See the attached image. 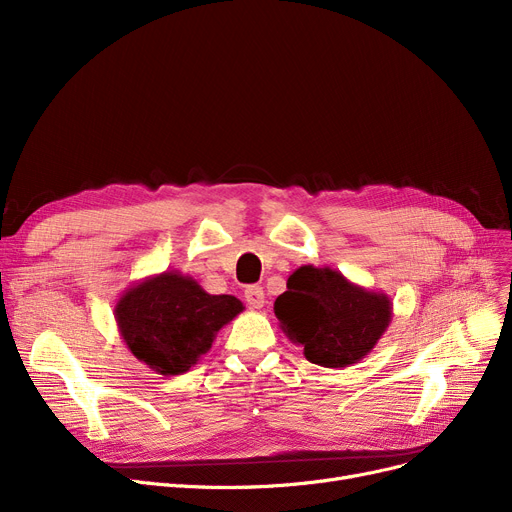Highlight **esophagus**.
I'll use <instances>...</instances> for the list:
<instances>
[{"instance_id": "obj_1", "label": "esophagus", "mask_w": 512, "mask_h": 512, "mask_svg": "<svg viewBox=\"0 0 512 512\" xmlns=\"http://www.w3.org/2000/svg\"><path fill=\"white\" fill-rule=\"evenodd\" d=\"M245 301L251 309H261L265 305V294L261 286H249L245 290Z\"/></svg>"}]
</instances>
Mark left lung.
<instances>
[{"label":"left lung","mask_w":512,"mask_h":512,"mask_svg":"<svg viewBox=\"0 0 512 512\" xmlns=\"http://www.w3.org/2000/svg\"><path fill=\"white\" fill-rule=\"evenodd\" d=\"M274 311L288 340L303 346L307 361L332 369L365 359L392 321L388 294L315 265H303L288 276Z\"/></svg>","instance_id":"obj_1"}]
</instances>
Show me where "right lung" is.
Instances as JSON below:
<instances>
[{
	"label": "right lung",
	"mask_w": 512,
	"mask_h": 512,
	"mask_svg": "<svg viewBox=\"0 0 512 512\" xmlns=\"http://www.w3.org/2000/svg\"><path fill=\"white\" fill-rule=\"evenodd\" d=\"M242 309L232 294H209L195 278L172 270L124 290L114 315L134 357L159 375H180Z\"/></svg>",
	"instance_id": "add662e5"
}]
</instances>
